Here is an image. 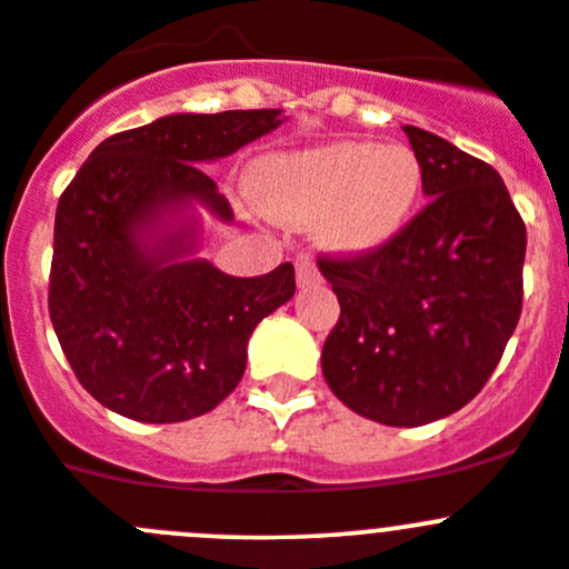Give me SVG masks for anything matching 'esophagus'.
<instances>
[{
  "label": "esophagus",
  "mask_w": 569,
  "mask_h": 569,
  "mask_svg": "<svg viewBox=\"0 0 569 569\" xmlns=\"http://www.w3.org/2000/svg\"><path fill=\"white\" fill-rule=\"evenodd\" d=\"M296 281H299L301 288H310V284H318V281H321V270H318L316 259H312L310 253L296 257Z\"/></svg>",
  "instance_id": "obj_1"
}]
</instances>
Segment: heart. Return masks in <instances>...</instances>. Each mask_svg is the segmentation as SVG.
Listing matches in <instances>:
<instances>
[{"instance_id": "obj_1", "label": "heart", "mask_w": 569, "mask_h": 569, "mask_svg": "<svg viewBox=\"0 0 569 569\" xmlns=\"http://www.w3.org/2000/svg\"><path fill=\"white\" fill-rule=\"evenodd\" d=\"M419 156L405 144L329 142L270 156L253 172V192L273 214L316 221L335 253H371L402 234L421 198Z\"/></svg>"}]
</instances>
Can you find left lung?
<instances>
[{
    "label": "left lung",
    "instance_id": "obj_1",
    "mask_svg": "<svg viewBox=\"0 0 569 569\" xmlns=\"http://www.w3.org/2000/svg\"><path fill=\"white\" fill-rule=\"evenodd\" d=\"M430 198L386 248L318 257L340 301L323 380L355 413L419 427L472 402L522 312L525 223L500 172L405 126Z\"/></svg>",
    "mask_w": 569,
    "mask_h": 569
}]
</instances>
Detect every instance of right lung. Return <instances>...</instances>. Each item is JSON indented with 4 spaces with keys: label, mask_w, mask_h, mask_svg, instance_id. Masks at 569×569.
<instances>
[{
    "label": "right lung",
    "mask_w": 569,
    "mask_h": 569,
    "mask_svg": "<svg viewBox=\"0 0 569 569\" xmlns=\"http://www.w3.org/2000/svg\"><path fill=\"white\" fill-rule=\"evenodd\" d=\"M279 108L170 113L91 150L56 212L50 318L80 386L119 416L150 425L218 408L246 375L264 316L293 299L284 262L240 279L192 259V203L229 223L203 172L281 126Z\"/></svg>",
    "instance_id": "1"
}]
</instances>
